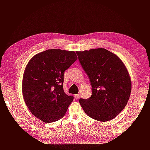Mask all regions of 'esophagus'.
Here are the masks:
<instances>
[{"label":"esophagus","instance_id":"obj_1","mask_svg":"<svg viewBox=\"0 0 150 150\" xmlns=\"http://www.w3.org/2000/svg\"><path fill=\"white\" fill-rule=\"evenodd\" d=\"M79 97H80V95H79V94H77V95H75V99H79Z\"/></svg>","mask_w":150,"mask_h":150}]
</instances>
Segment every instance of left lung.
<instances>
[{"label":"left lung","instance_id":"8db88e82","mask_svg":"<svg viewBox=\"0 0 150 150\" xmlns=\"http://www.w3.org/2000/svg\"><path fill=\"white\" fill-rule=\"evenodd\" d=\"M76 53L92 87L91 97L79 99L81 107L96 120L115 118L130 96L131 79L126 66L117 55L105 48Z\"/></svg>","mask_w":150,"mask_h":150}]
</instances>
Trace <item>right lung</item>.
Wrapping results in <instances>:
<instances>
[{
    "instance_id": "right-lung-1",
    "label": "right lung",
    "mask_w": 150,
    "mask_h": 150,
    "mask_svg": "<svg viewBox=\"0 0 150 150\" xmlns=\"http://www.w3.org/2000/svg\"><path fill=\"white\" fill-rule=\"evenodd\" d=\"M75 52L47 50L28 63L22 79V95L33 115L45 123L65 116L73 96L63 91L64 72L76 60Z\"/></svg>"
}]
</instances>
